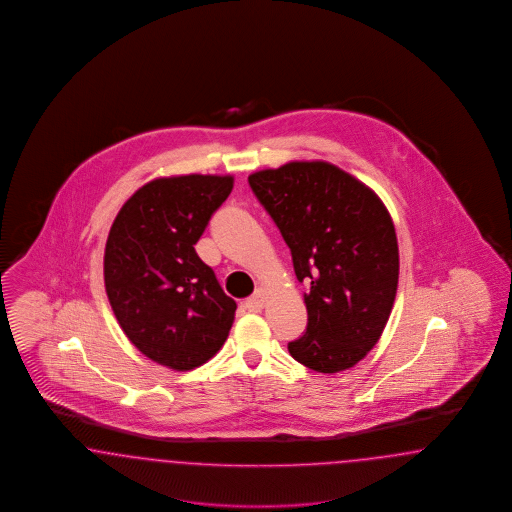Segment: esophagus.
<instances>
[{
    "mask_svg": "<svg viewBox=\"0 0 512 512\" xmlns=\"http://www.w3.org/2000/svg\"><path fill=\"white\" fill-rule=\"evenodd\" d=\"M266 303V291L265 289H257L249 299H247V308L251 310V312H259V310H263L265 308Z\"/></svg>",
    "mask_w": 512,
    "mask_h": 512,
    "instance_id": "1",
    "label": "esophagus"
}]
</instances>
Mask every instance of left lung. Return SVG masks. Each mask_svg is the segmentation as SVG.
Masks as SVG:
<instances>
[{"instance_id": "8db88e82", "label": "left lung", "mask_w": 512, "mask_h": 512, "mask_svg": "<svg viewBox=\"0 0 512 512\" xmlns=\"http://www.w3.org/2000/svg\"><path fill=\"white\" fill-rule=\"evenodd\" d=\"M308 291L307 331L289 354L318 373L354 368L377 345L398 289V240L387 205L337 165L287 162L249 175Z\"/></svg>"}]
</instances>
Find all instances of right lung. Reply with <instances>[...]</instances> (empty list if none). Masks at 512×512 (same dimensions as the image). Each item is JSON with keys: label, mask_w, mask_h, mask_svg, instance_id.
I'll return each mask as SVG.
<instances>
[{"label": "right lung", "mask_w": 512, "mask_h": 512, "mask_svg": "<svg viewBox=\"0 0 512 512\" xmlns=\"http://www.w3.org/2000/svg\"><path fill=\"white\" fill-rule=\"evenodd\" d=\"M232 175H173L143 184L104 247V287L127 339L152 362L190 371L225 345L236 303L196 253Z\"/></svg>", "instance_id": "obj_1"}]
</instances>
